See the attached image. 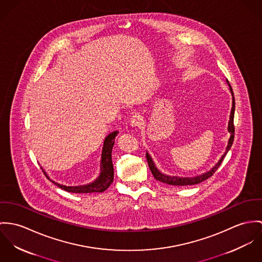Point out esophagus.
<instances>
[{
	"mask_svg": "<svg viewBox=\"0 0 262 262\" xmlns=\"http://www.w3.org/2000/svg\"><path fill=\"white\" fill-rule=\"evenodd\" d=\"M142 121H143V117H142V115L141 114H139V113H136L132 118H130V124L133 125V126H140V124L142 123Z\"/></svg>",
	"mask_w": 262,
	"mask_h": 262,
	"instance_id": "34e87169",
	"label": "esophagus"
}]
</instances>
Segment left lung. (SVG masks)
Wrapping results in <instances>:
<instances>
[{
    "label": "left lung",
    "instance_id": "8db88e82",
    "mask_svg": "<svg viewBox=\"0 0 262 262\" xmlns=\"http://www.w3.org/2000/svg\"><path fill=\"white\" fill-rule=\"evenodd\" d=\"M231 90V93H232V110H231V114H230V120H229V123H228V132L231 134L230 136V139H229V142H228V145L226 147V150L224 152V155L221 157V159L219 160V162L215 165V167L203 174H200V176H197V177H194V178H179V177H171V176H166V174H162L155 166L151 158L149 157V155L146 152L145 154V157H146V161H147V165H148V168L151 172V174L154 176V178L162 183H166V184H169V185H174V186H189V185H196V184H199L201 182H203L205 180H207L208 178H210L211 176H213L214 173L217 171V169L219 168V166L221 165L222 161L224 160L225 156L227 155L228 150L230 149V147L232 146L233 141H234V132H235V127H234V112H235V99H234V95H233L232 88H230Z\"/></svg>",
    "mask_w": 262,
    "mask_h": 262
}]
</instances>
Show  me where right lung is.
<instances>
[{
	"instance_id": "obj_1",
	"label": "right lung",
	"mask_w": 262,
	"mask_h": 262,
	"mask_svg": "<svg viewBox=\"0 0 262 262\" xmlns=\"http://www.w3.org/2000/svg\"><path fill=\"white\" fill-rule=\"evenodd\" d=\"M117 136V132H114L110 134L105 140L102 147V154H101V162H100V170L101 173L99 177L91 184L83 185V186H74V187H67L60 185L58 183L51 181L54 183L59 188L69 192V193H93V192H103L105 191L111 184L114 181V166L112 161V150L115 145V139ZM45 176H47L44 172ZM48 178V177H47ZM49 179V178H48Z\"/></svg>"
}]
</instances>
